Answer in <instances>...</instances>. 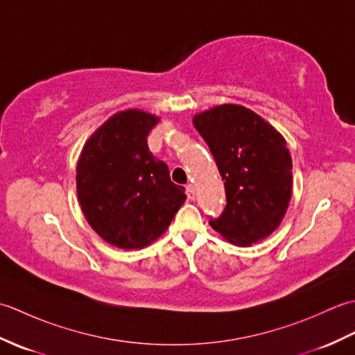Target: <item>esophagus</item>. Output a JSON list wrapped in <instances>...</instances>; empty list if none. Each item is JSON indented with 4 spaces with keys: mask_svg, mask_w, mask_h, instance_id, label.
Returning a JSON list of instances; mask_svg holds the SVG:
<instances>
[{
    "mask_svg": "<svg viewBox=\"0 0 355 355\" xmlns=\"http://www.w3.org/2000/svg\"><path fill=\"white\" fill-rule=\"evenodd\" d=\"M186 197H187V200H195V189H193V186L192 184H187L186 186Z\"/></svg>",
    "mask_w": 355,
    "mask_h": 355,
    "instance_id": "esophagus-1",
    "label": "esophagus"
}]
</instances>
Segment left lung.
<instances>
[{
  "label": "left lung",
  "instance_id": "left-lung-1",
  "mask_svg": "<svg viewBox=\"0 0 355 355\" xmlns=\"http://www.w3.org/2000/svg\"><path fill=\"white\" fill-rule=\"evenodd\" d=\"M192 122L215 158L227 200L209 224L241 247L271 235L291 198L293 163L282 135L252 110L233 103L200 112Z\"/></svg>",
  "mask_w": 355,
  "mask_h": 355
}]
</instances>
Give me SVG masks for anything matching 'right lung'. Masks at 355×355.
Masks as SVG:
<instances>
[{"instance_id":"1","label":"right lung","mask_w":355,"mask_h":355,"mask_svg":"<svg viewBox=\"0 0 355 355\" xmlns=\"http://www.w3.org/2000/svg\"><path fill=\"white\" fill-rule=\"evenodd\" d=\"M157 122L140 110L117 112L88 139L78 162V197L88 224L125 250L163 235L186 200L168 164L148 148Z\"/></svg>"}]
</instances>
